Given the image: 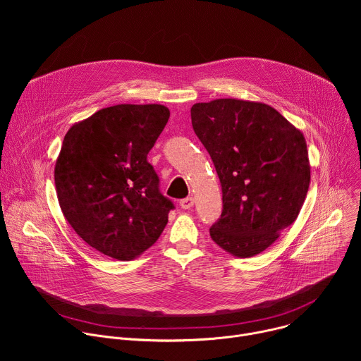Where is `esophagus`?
<instances>
[{
	"label": "esophagus",
	"mask_w": 361,
	"mask_h": 361,
	"mask_svg": "<svg viewBox=\"0 0 361 361\" xmlns=\"http://www.w3.org/2000/svg\"><path fill=\"white\" fill-rule=\"evenodd\" d=\"M180 205H181V209L188 210V209H191L192 205H194V198H192V197H187V198H184V200L180 201Z\"/></svg>",
	"instance_id": "1"
}]
</instances>
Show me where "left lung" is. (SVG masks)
I'll list each match as a JSON object with an SVG mask.
<instances>
[{
	"label": "left lung",
	"instance_id": "8db88e82",
	"mask_svg": "<svg viewBox=\"0 0 361 361\" xmlns=\"http://www.w3.org/2000/svg\"><path fill=\"white\" fill-rule=\"evenodd\" d=\"M191 123L223 191L213 241L240 259L260 254L304 204L310 161L302 133L264 102L237 98L197 102Z\"/></svg>",
	"mask_w": 361,
	"mask_h": 361
}]
</instances>
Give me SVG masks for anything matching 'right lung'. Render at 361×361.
I'll return each mask as SVG.
<instances>
[{
	"mask_svg": "<svg viewBox=\"0 0 361 361\" xmlns=\"http://www.w3.org/2000/svg\"><path fill=\"white\" fill-rule=\"evenodd\" d=\"M170 118L161 104L102 109L67 131L54 178L61 212L92 248L130 262L159 240L173 202L147 154Z\"/></svg>",
	"mask_w": 361,
	"mask_h": 361,
	"instance_id": "1",
	"label": "right lung"
}]
</instances>
